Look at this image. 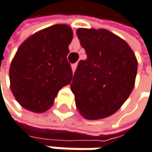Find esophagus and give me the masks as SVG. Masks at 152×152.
Wrapping results in <instances>:
<instances>
[{"label":"esophagus","instance_id":"34e87169","mask_svg":"<svg viewBox=\"0 0 152 152\" xmlns=\"http://www.w3.org/2000/svg\"><path fill=\"white\" fill-rule=\"evenodd\" d=\"M72 71H73V73L75 71V69H77V64H74V65H72Z\"/></svg>","mask_w":152,"mask_h":152}]
</instances>
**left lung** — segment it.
<instances>
[{"mask_svg": "<svg viewBox=\"0 0 152 152\" xmlns=\"http://www.w3.org/2000/svg\"><path fill=\"white\" fill-rule=\"evenodd\" d=\"M87 58L78 63L71 90L75 106L86 119L111 116L132 92L138 61L130 46L106 29L77 30Z\"/></svg>", "mask_w": 152, "mask_h": 152, "instance_id": "1", "label": "left lung"}]
</instances>
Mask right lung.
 Listing matches in <instances>:
<instances>
[{
  "label": "right lung",
  "mask_w": 152,
  "mask_h": 152,
  "mask_svg": "<svg viewBox=\"0 0 152 152\" xmlns=\"http://www.w3.org/2000/svg\"><path fill=\"white\" fill-rule=\"evenodd\" d=\"M73 31L55 24L29 36L19 46L9 70L11 90L23 107L43 113L54 104L58 91L72 81L67 62Z\"/></svg>",
  "instance_id": "right-lung-1"
}]
</instances>
